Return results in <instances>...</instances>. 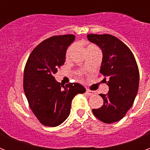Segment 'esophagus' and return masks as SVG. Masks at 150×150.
Wrapping results in <instances>:
<instances>
[{
  "mask_svg": "<svg viewBox=\"0 0 150 150\" xmlns=\"http://www.w3.org/2000/svg\"><path fill=\"white\" fill-rule=\"evenodd\" d=\"M86 94L88 95V96H93V95H95L96 93H95L93 91H91V90H88V89H87V91H86Z\"/></svg>",
  "mask_w": 150,
  "mask_h": 150,
  "instance_id": "obj_1",
  "label": "esophagus"
}]
</instances>
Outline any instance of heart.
Masks as SVG:
<instances>
[{
    "label": "heart",
    "mask_w": 150,
    "mask_h": 150,
    "mask_svg": "<svg viewBox=\"0 0 150 150\" xmlns=\"http://www.w3.org/2000/svg\"><path fill=\"white\" fill-rule=\"evenodd\" d=\"M71 47H69L68 49H67V53H66V54H67V56L69 54V53H70V51H71Z\"/></svg>",
    "instance_id": "obj_1"
}]
</instances>
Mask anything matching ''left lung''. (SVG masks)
Listing matches in <instances>:
<instances>
[{"mask_svg":"<svg viewBox=\"0 0 150 150\" xmlns=\"http://www.w3.org/2000/svg\"><path fill=\"white\" fill-rule=\"evenodd\" d=\"M88 40L102 50L100 73L109 78L108 93L100 94L102 107L92 109L102 122H117L133 104L139 87V70L134 55L125 43L111 34H88ZM106 81V80H105Z\"/></svg>","mask_w":150,"mask_h":150,"instance_id":"8db88e82","label":"left lung"}]
</instances>
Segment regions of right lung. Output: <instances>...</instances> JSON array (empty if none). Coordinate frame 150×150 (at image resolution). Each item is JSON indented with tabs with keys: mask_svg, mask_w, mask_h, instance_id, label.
I'll use <instances>...</instances> for the list:
<instances>
[{
	"mask_svg": "<svg viewBox=\"0 0 150 150\" xmlns=\"http://www.w3.org/2000/svg\"><path fill=\"white\" fill-rule=\"evenodd\" d=\"M75 38L73 34H66L44 40L33 50L25 67V94L30 109L43 125H61L70 114L73 98L86 91L79 83L64 86L54 77L64 64L66 50Z\"/></svg>",
	"mask_w": 150,
	"mask_h": 150,
	"instance_id": "obj_1",
	"label": "right lung"
}]
</instances>
